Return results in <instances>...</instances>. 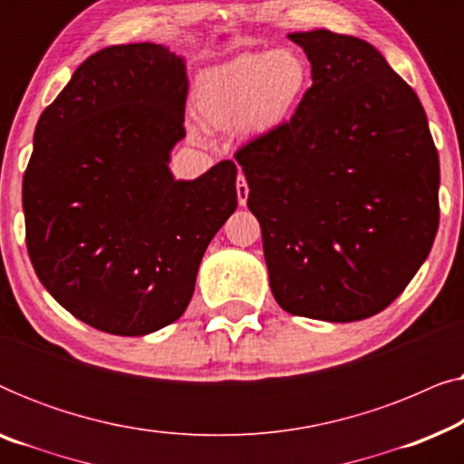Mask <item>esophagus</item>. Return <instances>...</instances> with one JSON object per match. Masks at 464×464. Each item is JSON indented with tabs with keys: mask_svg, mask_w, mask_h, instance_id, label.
I'll return each mask as SVG.
<instances>
[{
	"mask_svg": "<svg viewBox=\"0 0 464 464\" xmlns=\"http://www.w3.org/2000/svg\"><path fill=\"white\" fill-rule=\"evenodd\" d=\"M237 194H238V205L245 207L246 205V196H249V186H246L243 175H238V179H237Z\"/></svg>",
	"mask_w": 464,
	"mask_h": 464,
	"instance_id": "34e87169",
	"label": "esophagus"
}]
</instances>
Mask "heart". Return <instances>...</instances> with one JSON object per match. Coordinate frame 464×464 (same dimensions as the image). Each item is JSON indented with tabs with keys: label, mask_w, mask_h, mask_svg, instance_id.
I'll list each match as a JSON object with an SVG mask.
<instances>
[{
	"label": "heart",
	"mask_w": 464,
	"mask_h": 464,
	"mask_svg": "<svg viewBox=\"0 0 464 464\" xmlns=\"http://www.w3.org/2000/svg\"><path fill=\"white\" fill-rule=\"evenodd\" d=\"M308 86V65L295 50L238 54L205 69L192 91L196 120L211 130L275 132L294 116ZM200 139L198 129H189Z\"/></svg>",
	"instance_id": "heart-1"
}]
</instances>
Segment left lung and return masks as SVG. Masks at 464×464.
Segmentation results:
<instances>
[{
  "label": "left lung",
  "instance_id": "8db88e82",
  "mask_svg": "<svg viewBox=\"0 0 464 464\" xmlns=\"http://www.w3.org/2000/svg\"><path fill=\"white\" fill-rule=\"evenodd\" d=\"M313 86L294 118L237 151L278 306L351 323L384 310L429 257L440 156L416 92L372 44L287 35Z\"/></svg>",
  "mask_w": 464,
  "mask_h": 464
}]
</instances>
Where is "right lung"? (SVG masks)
<instances>
[{"mask_svg": "<svg viewBox=\"0 0 464 464\" xmlns=\"http://www.w3.org/2000/svg\"><path fill=\"white\" fill-rule=\"evenodd\" d=\"M186 59L162 44L99 50L42 111L23 177L27 251L48 294L99 332L148 335L192 300L237 211V164L175 179Z\"/></svg>", "mask_w": 464, "mask_h": 464, "instance_id": "right-lung-1", "label": "right lung"}]
</instances>
